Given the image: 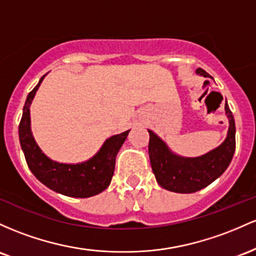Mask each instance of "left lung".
Returning <instances> with one entry per match:
<instances>
[{
  "label": "left lung",
  "instance_id": "1",
  "mask_svg": "<svg viewBox=\"0 0 256 256\" xmlns=\"http://www.w3.org/2000/svg\"><path fill=\"white\" fill-rule=\"evenodd\" d=\"M197 74L209 77L203 68ZM225 110L230 120L228 134L219 148L197 158L175 156L154 132L148 130V154L157 182L163 188L178 194H192L202 190L226 170L236 148V126L228 102Z\"/></svg>",
  "mask_w": 256,
  "mask_h": 256
}]
</instances>
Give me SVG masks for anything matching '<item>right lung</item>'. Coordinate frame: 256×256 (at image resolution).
Instances as JSON below:
<instances>
[{
  "label": "right lung",
  "instance_id": "1",
  "mask_svg": "<svg viewBox=\"0 0 256 256\" xmlns=\"http://www.w3.org/2000/svg\"><path fill=\"white\" fill-rule=\"evenodd\" d=\"M44 76L28 93L19 123V140L28 166L43 185L65 196L87 198L100 194L110 185L117 152L129 130L106 140L93 158L81 164H62L50 160L40 150L30 129V105Z\"/></svg>",
  "mask_w": 256,
  "mask_h": 256
}]
</instances>
